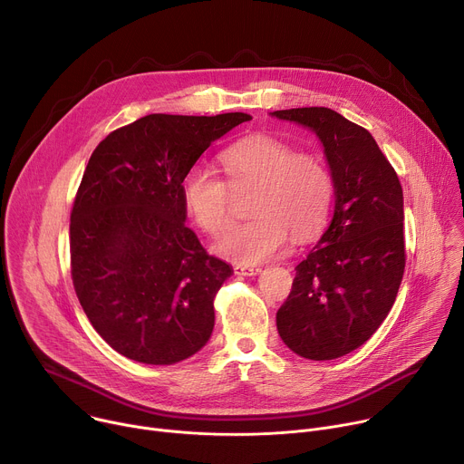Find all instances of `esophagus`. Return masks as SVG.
<instances>
[{
    "label": "esophagus",
    "mask_w": 464,
    "mask_h": 464,
    "mask_svg": "<svg viewBox=\"0 0 464 464\" xmlns=\"http://www.w3.org/2000/svg\"><path fill=\"white\" fill-rule=\"evenodd\" d=\"M233 272H235V276L249 277V276H256L260 272V268L258 266H247V264H235Z\"/></svg>",
    "instance_id": "obj_1"
}]
</instances>
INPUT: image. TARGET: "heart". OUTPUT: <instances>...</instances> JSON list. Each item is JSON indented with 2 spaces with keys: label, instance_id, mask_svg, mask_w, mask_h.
I'll return each mask as SVG.
<instances>
[{
  "label": "heart",
  "instance_id": "b5f03b06",
  "mask_svg": "<svg viewBox=\"0 0 464 464\" xmlns=\"http://www.w3.org/2000/svg\"><path fill=\"white\" fill-rule=\"evenodd\" d=\"M227 183L208 170L192 169L181 187L187 213L208 235H220L231 222V190L256 185L251 198L255 218L233 226L215 246L224 258L258 264L272 258L288 240L314 235L333 202V178L312 154L295 152L285 141L255 134L222 152Z\"/></svg>",
  "mask_w": 464,
  "mask_h": 464
}]
</instances>
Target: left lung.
Segmentation results:
<instances>
[{"instance_id": "8db88e82", "label": "left lung", "mask_w": 464, "mask_h": 464, "mask_svg": "<svg viewBox=\"0 0 464 464\" xmlns=\"http://www.w3.org/2000/svg\"><path fill=\"white\" fill-rule=\"evenodd\" d=\"M315 131L334 183V217L295 266L277 330L295 354L334 360L363 345L387 317L404 268V196L369 131L312 106L272 113Z\"/></svg>"}]
</instances>
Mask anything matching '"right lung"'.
Here are the masks:
<instances>
[{
    "instance_id": "obj_1",
    "label": "right lung",
    "mask_w": 464,
    "mask_h": 464,
    "mask_svg": "<svg viewBox=\"0 0 464 464\" xmlns=\"http://www.w3.org/2000/svg\"><path fill=\"white\" fill-rule=\"evenodd\" d=\"M249 119L150 113L93 150L72 209V279L119 354L172 365L209 342L213 301L233 270L185 226L181 187L209 145Z\"/></svg>"
}]
</instances>
